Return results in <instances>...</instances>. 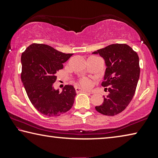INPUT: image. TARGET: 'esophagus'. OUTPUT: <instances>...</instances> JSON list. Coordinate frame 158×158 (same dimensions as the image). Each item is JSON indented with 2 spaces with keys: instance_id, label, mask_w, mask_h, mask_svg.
Returning <instances> with one entry per match:
<instances>
[{
  "instance_id": "1",
  "label": "esophagus",
  "mask_w": 158,
  "mask_h": 158,
  "mask_svg": "<svg viewBox=\"0 0 158 158\" xmlns=\"http://www.w3.org/2000/svg\"><path fill=\"white\" fill-rule=\"evenodd\" d=\"M75 90H76V91H77V93H79V92H81V91H83V92H86V93L91 94L90 92H89V91H86V90H84V89H81V88H79V87H75Z\"/></svg>"
}]
</instances>
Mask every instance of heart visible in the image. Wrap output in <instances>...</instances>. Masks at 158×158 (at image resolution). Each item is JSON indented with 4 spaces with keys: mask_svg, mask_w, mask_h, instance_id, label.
I'll use <instances>...</instances> for the list:
<instances>
[{
    "mask_svg": "<svg viewBox=\"0 0 158 158\" xmlns=\"http://www.w3.org/2000/svg\"><path fill=\"white\" fill-rule=\"evenodd\" d=\"M80 84L82 86H84V88L89 89L91 88V86H92V82L91 81V80L86 78H83L80 80Z\"/></svg>",
    "mask_w": 158,
    "mask_h": 158,
    "instance_id": "obj_1",
    "label": "heart"
}]
</instances>
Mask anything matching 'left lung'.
Returning a JSON list of instances; mask_svg holds the SVG:
<instances>
[{"mask_svg": "<svg viewBox=\"0 0 158 158\" xmlns=\"http://www.w3.org/2000/svg\"><path fill=\"white\" fill-rule=\"evenodd\" d=\"M93 54L104 60L106 68L102 85L109 86L103 103L95 109L106 116H115L126 109L135 94L140 77L139 57L126 44H110Z\"/></svg>", "mask_w": 158, "mask_h": 158, "instance_id": "obj_1", "label": "left lung"}]
</instances>
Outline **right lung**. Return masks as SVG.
Here are the masks:
<instances>
[{
  "instance_id": "obj_1",
  "label": "right lung",
  "mask_w": 158,
  "mask_h": 158,
  "mask_svg": "<svg viewBox=\"0 0 158 158\" xmlns=\"http://www.w3.org/2000/svg\"><path fill=\"white\" fill-rule=\"evenodd\" d=\"M72 55L37 43L30 44L22 54L21 80L32 104L44 116H60L74 104L77 95L74 86L66 85L62 91L53 86L56 72Z\"/></svg>"
}]
</instances>
